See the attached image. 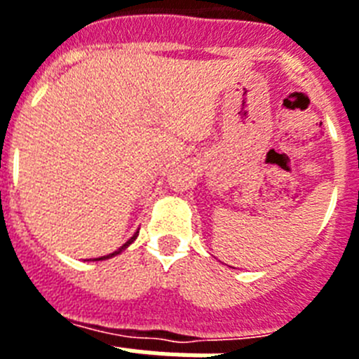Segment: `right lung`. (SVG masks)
<instances>
[{"mask_svg": "<svg viewBox=\"0 0 359 359\" xmlns=\"http://www.w3.org/2000/svg\"><path fill=\"white\" fill-rule=\"evenodd\" d=\"M135 237H136V233H135V236H133V237H131V239H129V241H128V243H126V244H122V246H120V248H118V250H116V252L109 253V255H106V257H100V259H109V257L116 255V253H120V252H122V250H126V248H128V246H129V244H131V243H133V241H135Z\"/></svg>", "mask_w": 359, "mask_h": 359, "instance_id": "add662e5", "label": "right lung"}]
</instances>
